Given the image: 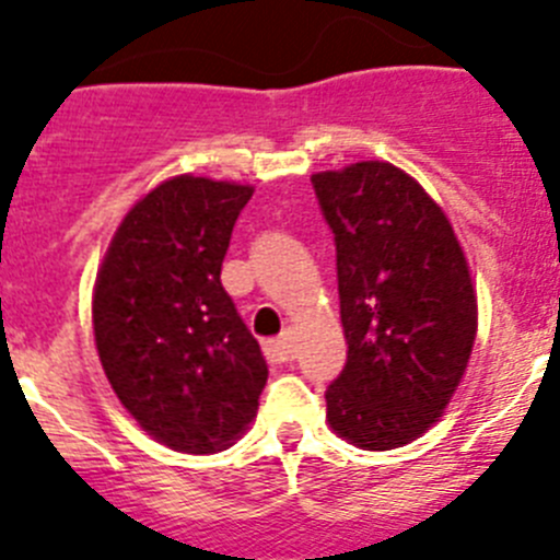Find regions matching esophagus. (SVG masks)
<instances>
[{
	"mask_svg": "<svg viewBox=\"0 0 560 560\" xmlns=\"http://www.w3.org/2000/svg\"><path fill=\"white\" fill-rule=\"evenodd\" d=\"M290 339H292V331H284L281 337L265 342V357L276 364L287 362V359H290Z\"/></svg>",
	"mask_w": 560,
	"mask_h": 560,
	"instance_id": "1",
	"label": "esophagus"
}]
</instances>
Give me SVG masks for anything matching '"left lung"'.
<instances>
[{
  "instance_id": "obj_1",
  "label": "left lung",
  "mask_w": 560,
  "mask_h": 560,
  "mask_svg": "<svg viewBox=\"0 0 560 560\" xmlns=\"http://www.w3.org/2000/svg\"><path fill=\"white\" fill-rule=\"evenodd\" d=\"M312 185L337 245L348 342L328 425L364 451L409 445L442 417L472 353L467 256L442 207L392 162L323 171Z\"/></svg>"
}]
</instances>
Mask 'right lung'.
Wrapping results in <instances>:
<instances>
[{"instance_id":"right-lung-1","label":"right lung","mask_w":560,"mask_h":560,"mask_svg":"<svg viewBox=\"0 0 560 560\" xmlns=\"http://www.w3.org/2000/svg\"><path fill=\"white\" fill-rule=\"evenodd\" d=\"M250 192L190 174L162 182L127 212L93 287L109 386L149 436L182 453L232 445L268 381L259 342L221 284Z\"/></svg>"}]
</instances>
